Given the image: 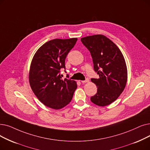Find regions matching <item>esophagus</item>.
I'll return each instance as SVG.
<instances>
[{
  "mask_svg": "<svg viewBox=\"0 0 150 150\" xmlns=\"http://www.w3.org/2000/svg\"><path fill=\"white\" fill-rule=\"evenodd\" d=\"M89 81V79H86V80H84V81H81L82 83H88Z\"/></svg>",
  "mask_w": 150,
  "mask_h": 150,
  "instance_id": "obj_1",
  "label": "esophagus"
}]
</instances>
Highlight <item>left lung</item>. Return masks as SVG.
I'll return each mask as SVG.
<instances>
[{
	"instance_id": "1",
	"label": "left lung",
	"mask_w": 150,
	"mask_h": 150,
	"mask_svg": "<svg viewBox=\"0 0 150 150\" xmlns=\"http://www.w3.org/2000/svg\"><path fill=\"white\" fill-rule=\"evenodd\" d=\"M90 51L94 69L99 79H91L97 88V93L91 97L96 105H108L118 98L127 80L126 61L119 48L105 35L97 34L81 38Z\"/></svg>"
}]
</instances>
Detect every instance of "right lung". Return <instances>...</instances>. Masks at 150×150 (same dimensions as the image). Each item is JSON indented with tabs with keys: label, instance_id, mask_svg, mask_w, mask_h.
<instances>
[{
	"label": "right lung",
	"instance_id": "right-lung-1",
	"mask_svg": "<svg viewBox=\"0 0 150 150\" xmlns=\"http://www.w3.org/2000/svg\"><path fill=\"white\" fill-rule=\"evenodd\" d=\"M77 38L53 39L39 48L31 61L29 81L38 100L45 106L61 109L70 102L77 88L74 80H62L59 74L65 69V59Z\"/></svg>",
	"mask_w": 150,
	"mask_h": 150
}]
</instances>
